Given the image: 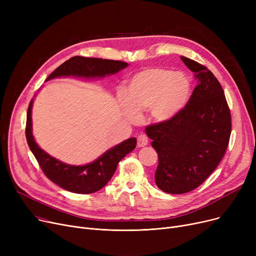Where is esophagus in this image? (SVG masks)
I'll list each match as a JSON object with an SVG mask.
<instances>
[{
  "label": "esophagus",
  "instance_id": "obj_1",
  "mask_svg": "<svg viewBox=\"0 0 256 256\" xmlns=\"http://www.w3.org/2000/svg\"><path fill=\"white\" fill-rule=\"evenodd\" d=\"M137 144L139 147H144L148 144V138L145 135V134H140L137 138Z\"/></svg>",
  "mask_w": 256,
  "mask_h": 256
}]
</instances>
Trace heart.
Listing matches in <instances>:
<instances>
[{
    "mask_svg": "<svg viewBox=\"0 0 256 256\" xmlns=\"http://www.w3.org/2000/svg\"><path fill=\"white\" fill-rule=\"evenodd\" d=\"M191 83L180 72L148 67L128 80L126 90L118 92L121 109L130 121H137L140 112L148 110L152 119L164 122L176 116L190 98Z\"/></svg>",
    "mask_w": 256,
    "mask_h": 256,
    "instance_id": "obj_1",
    "label": "heart"
}]
</instances>
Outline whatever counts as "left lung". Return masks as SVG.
<instances>
[{
    "instance_id": "1",
    "label": "left lung",
    "mask_w": 256,
    "mask_h": 256,
    "mask_svg": "<svg viewBox=\"0 0 256 256\" xmlns=\"http://www.w3.org/2000/svg\"><path fill=\"white\" fill-rule=\"evenodd\" d=\"M198 80L192 96L170 120L146 126L158 156L154 180L169 194L190 192L217 168L232 132V116L217 78L204 65L180 57Z\"/></svg>"
}]
</instances>
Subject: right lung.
<instances>
[{
  "label": "right lung",
  "mask_w": 256,
  "mask_h": 256,
  "mask_svg": "<svg viewBox=\"0 0 256 256\" xmlns=\"http://www.w3.org/2000/svg\"><path fill=\"white\" fill-rule=\"evenodd\" d=\"M128 65L126 62L117 60L76 56L57 67L48 76L46 80L70 76L87 78H102L117 74ZM32 104L33 100L30 102L26 113V138L28 145L46 176L66 191L78 194H90L100 190L113 176L120 160L135 150L137 140L136 138H130L106 152L90 164L83 166L65 164L48 154L35 142L32 134Z\"/></svg>",
  "instance_id": "obj_1"
}]
</instances>
